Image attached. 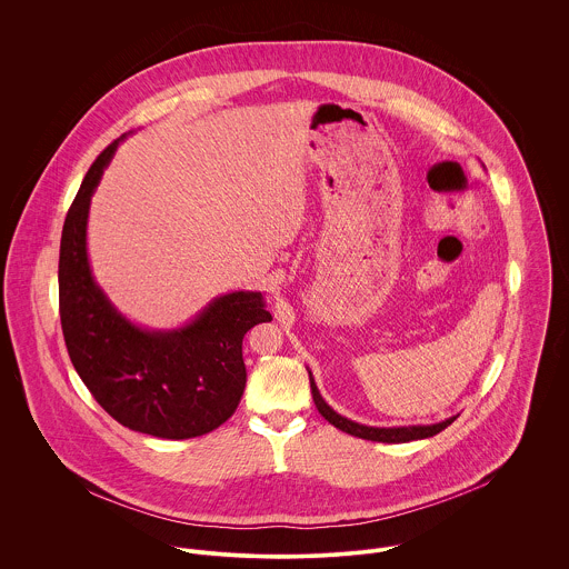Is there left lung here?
<instances>
[{
  "mask_svg": "<svg viewBox=\"0 0 569 569\" xmlns=\"http://www.w3.org/2000/svg\"><path fill=\"white\" fill-rule=\"evenodd\" d=\"M309 370V368H307ZM309 381H311V395H313V401L318 411L325 416L326 420L330 425H335L337 429L350 433V436H357V438H363V440H372V442H388V445H397V442H411V440H422V438H431L436 433H440L445 427H449L460 413L456 416H449L440 422H431V425H401V427H375V425H361V422H355L341 413H337L332 407L326 403L316 386V379L309 370Z\"/></svg>",
  "mask_w": 569,
  "mask_h": 569,
  "instance_id": "1",
  "label": "left lung"
}]
</instances>
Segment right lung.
Masks as SVG:
<instances>
[{
  "mask_svg": "<svg viewBox=\"0 0 569 569\" xmlns=\"http://www.w3.org/2000/svg\"><path fill=\"white\" fill-rule=\"evenodd\" d=\"M124 138L91 163L66 217L59 256L63 337L82 383L111 418L140 433L186 440L210 433L237 411L247 381L244 332L271 316L260 291L217 296L177 328L136 325L118 311L93 278L87 221L91 197Z\"/></svg>",
  "mask_w": 569,
  "mask_h": 569,
  "instance_id": "obj_1",
  "label": "right lung"
}]
</instances>
